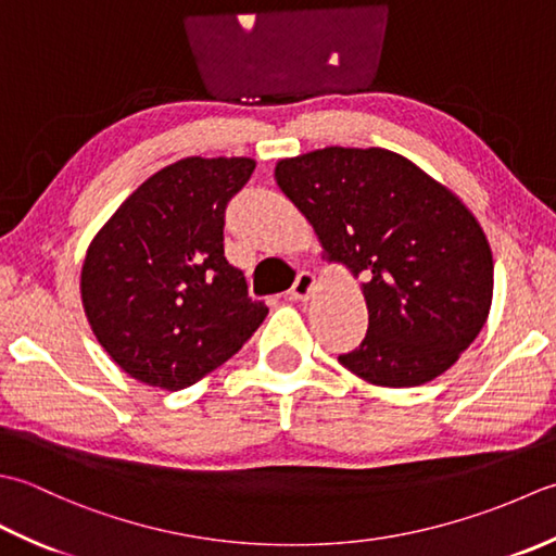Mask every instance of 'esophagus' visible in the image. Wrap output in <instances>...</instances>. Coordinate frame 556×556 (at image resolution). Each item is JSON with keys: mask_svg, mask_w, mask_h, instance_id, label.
<instances>
[{"mask_svg": "<svg viewBox=\"0 0 556 556\" xmlns=\"http://www.w3.org/2000/svg\"><path fill=\"white\" fill-rule=\"evenodd\" d=\"M316 290V276L309 274V270H302V274L294 278V286L290 288V298L294 300H309Z\"/></svg>", "mask_w": 556, "mask_h": 556, "instance_id": "esophagus-1", "label": "esophagus"}]
</instances>
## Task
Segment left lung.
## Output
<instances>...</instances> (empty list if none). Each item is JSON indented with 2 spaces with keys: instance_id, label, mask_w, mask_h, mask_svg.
Returning <instances> with one entry per match:
<instances>
[{
  "instance_id": "obj_1",
  "label": "left lung",
  "mask_w": 556,
  "mask_h": 556,
  "mask_svg": "<svg viewBox=\"0 0 556 556\" xmlns=\"http://www.w3.org/2000/svg\"><path fill=\"white\" fill-rule=\"evenodd\" d=\"M328 264L365 278L369 326L338 357L374 387L444 374L486 321L494 262L480 223L451 189L387 149L328 146L276 165Z\"/></svg>"
}]
</instances>
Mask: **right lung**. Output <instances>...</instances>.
<instances>
[{"label":"right lung","instance_id":"obj_1","mask_svg":"<svg viewBox=\"0 0 556 556\" xmlns=\"http://www.w3.org/2000/svg\"><path fill=\"white\" fill-rule=\"evenodd\" d=\"M254 167L252 157H182L146 179L88 244L84 312L136 381L187 389L266 319L223 249L225 206Z\"/></svg>","mask_w":556,"mask_h":556}]
</instances>
